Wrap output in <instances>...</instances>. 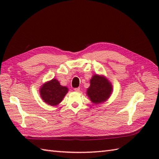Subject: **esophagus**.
Returning a JSON list of instances; mask_svg holds the SVG:
<instances>
[{
  "label": "esophagus",
  "instance_id": "34e87169",
  "mask_svg": "<svg viewBox=\"0 0 159 159\" xmlns=\"http://www.w3.org/2000/svg\"><path fill=\"white\" fill-rule=\"evenodd\" d=\"M74 91H75V92H80V88H79V87H77V88H74Z\"/></svg>",
  "mask_w": 159,
  "mask_h": 159
}]
</instances>
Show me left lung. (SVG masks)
Wrapping results in <instances>:
<instances>
[{"instance_id": "8db88e82", "label": "left lung", "mask_w": 159, "mask_h": 159, "mask_svg": "<svg viewBox=\"0 0 159 159\" xmlns=\"http://www.w3.org/2000/svg\"><path fill=\"white\" fill-rule=\"evenodd\" d=\"M112 90V85L107 79L95 74L90 80V86L87 90V95L94 104H100L109 98Z\"/></svg>"}]
</instances>
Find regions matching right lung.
<instances>
[{"label": "right lung", "mask_w": 159, "mask_h": 159, "mask_svg": "<svg viewBox=\"0 0 159 159\" xmlns=\"http://www.w3.org/2000/svg\"><path fill=\"white\" fill-rule=\"evenodd\" d=\"M67 92V87L61 85L58 80L55 79L43 84L39 89L43 102L51 106L59 104Z\"/></svg>", "instance_id": "right-lung-1"}]
</instances>
